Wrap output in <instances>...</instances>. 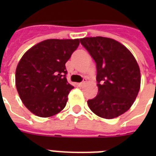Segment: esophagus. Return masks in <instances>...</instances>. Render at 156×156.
I'll list each match as a JSON object with an SVG mask.
<instances>
[{"mask_svg":"<svg viewBox=\"0 0 156 156\" xmlns=\"http://www.w3.org/2000/svg\"><path fill=\"white\" fill-rule=\"evenodd\" d=\"M86 82H87V80H86V78H84V79L83 80V82H81V83H78V85L79 86V87H83V86L86 83Z\"/></svg>","mask_w":156,"mask_h":156,"instance_id":"esophagus-1","label":"esophagus"}]
</instances>
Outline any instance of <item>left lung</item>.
<instances>
[{
  "instance_id": "1",
  "label": "left lung",
  "mask_w": 156,
  "mask_h": 156,
  "mask_svg": "<svg viewBox=\"0 0 156 156\" xmlns=\"http://www.w3.org/2000/svg\"><path fill=\"white\" fill-rule=\"evenodd\" d=\"M97 69L99 91L87 104L97 116L112 119L130 108L140 89L141 74L134 56L121 43L110 38L81 39Z\"/></svg>"
}]
</instances>
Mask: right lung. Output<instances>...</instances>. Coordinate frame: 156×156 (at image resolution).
Wrapping results in <instances>:
<instances>
[{
  "label": "right lung",
  "mask_w": 156,
  "mask_h": 156,
  "mask_svg": "<svg viewBox=\"0 0 156 156\" xmlns=\"http://www.w3.org/2000/svg\"><path fill=\"white\" fill-rule=\"evenodd\" d=\"M79 40H47L28 50L18 62L16 87L23 104L40 117L54 116L66 107L73 88L66 79V63Z\"/></svg>",
  "instance_id": "right-lung-1"
}]
</instances>
